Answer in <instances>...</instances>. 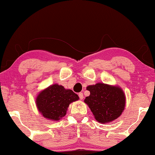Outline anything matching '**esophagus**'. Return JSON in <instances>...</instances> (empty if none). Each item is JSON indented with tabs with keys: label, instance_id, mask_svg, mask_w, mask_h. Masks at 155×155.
Wrapping results in <instances>:
<instances>
[{
	"label": "esophagus",
	"instance_id": "esophagus-1",
	"mask_svg": "<svg viewBox=\"0 0 155 155\" xmlns=\"http://www.w3.org/2000/svg\"><path fill=\"white\" fill-rule=\"evenodd\" d=\"M78 97H79L81 100H83V99H84V94H83L82 92H79V93H78Z\"/></svg>",
	"mask_w": 155,
	"mask_h": 155
}]
</instances>
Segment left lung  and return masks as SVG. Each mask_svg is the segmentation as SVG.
<instances>
[{
    "mask_svg": "<svg viewBox=\"0 0 155 155\" xmlns=\"http://www.w3.org/2000/svg\"><path fill=\"white\" fill-rule=\"evenodd\" d=\"M91 92L85 99L94 117L100 123H107L117 118L125 106V96L121 88L104 84L89 85Z\"/></svg>",
    "mask_w": 155,
    "mask_h": 155,
    "instance_id": "8db88e82",
    "label": "left lung"
}]
</instances>
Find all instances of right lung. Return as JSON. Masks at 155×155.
<instances>
[{"instance_id":"right-lung-1","label":"right lung","mask_w":155,"mask_h":155,"mask_svg":"<svg viewBox=\"0 0 155 155\" xmlns=\"http://www.w3.org/2000/svg\"><path fill=\"white\" fill-rule=\"evenodd\" d=\"M78 98L71 90H66L62 85L54 84L38 94L36 105L46 118L59 120L66 115L70 104Z\"/></svg>"}]
</instances>
